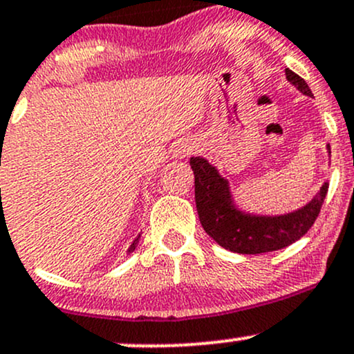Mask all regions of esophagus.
<instances>
[{
  "mask_svg": "<svg viewBox=\"0 0 354 354\" xmlns=\"http://www.w3.org/2000/svg\"><path fill=\"white\" fill-rule=\"evenodd\" d=\"M193 151H195V146H193L192 142H180V145L176 146V149H174V156L186 158V156H189Z\"/></svg>",
  "mask_w": 354,
  "mask_h": 354,
  "instance_id": "esophagus-1",
  "label": "esophagus"
}]
</instances>
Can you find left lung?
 <instances>
[{"instance_id":"obj_1","label":"left lung","mask_w":354,"mask_h":354,"mask_svg":"<svg viewBox=\"0 0 354 354\" xmlns=\"http://www.w3.org/2000/svg\"><path fill=\"white\" fill-rule=\"evenodd\" d=\"M286 79L299 92L313 97L306 80L292 70L286 68ZM326 149L331 156L329 145ZM189 166L195 174V201L201 227L220 247L235 254L281 250L308 234L319 215L329 186L328 181H324L317 195L294 212L284 215H257L239 208L232 195L230 183L221 176L216 166L201 156L189 159Z\"/></svg>"}]
</instances>
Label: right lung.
Wrapping results in <instances>:
<instances>
[{"instance_id":"right-lung-1","label":"right lung","mask_w":354,"mask_h":354,"mask_svg":"<svg viewBox=\"0 0 354 354\" xmlns=\"http://www.w3.org/2000/svg\"><path fill=\"white\" fill-rule=\"evenodd\" d=\"M139 239H141V234H139L138 236H136V239H134V242L131 243V247H129V248H127V255H129V254H133V252H134V248H136V245H138Z\"/></svg>"}]
</instances>
